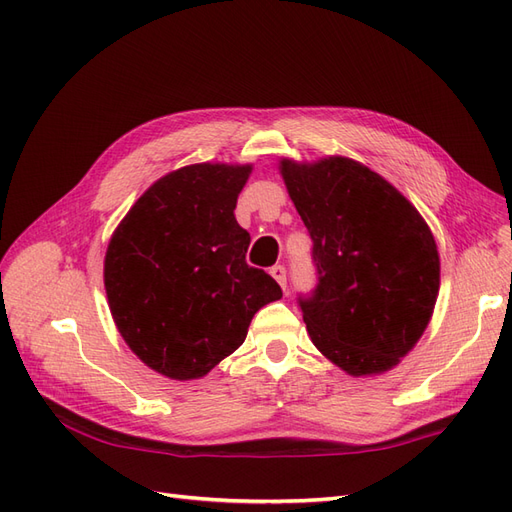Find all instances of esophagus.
<instances>
[{
    "instance_id": "esophagus-1",
    "label": "esophagus",
    "mask_w": 512,
    "mask_h": 512,
    "mask_svg": "<svg viewBox=\"0 0 512 512\" xmlns=\"http://www.w3.org/2000/svg\"><path fill=\"white\" fill-rule=\"evenodd\" d=\"M271 275L275 277V282L280 284L286 290V267L284 265H275L271 267Z\"/></svg>"
}]
</instances>
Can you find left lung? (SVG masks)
Segmentation results:
<instances>
[{
    "mask_svg": "<svg viewBox=\"0 0 512 512\" xmlns=\"http://www.w3.org/2000/svg\"><path fill=\"white\" fill-rule=\"evenodd\" d=\"M280 170L314 241L318 284L299 297L309 337L350 376L389 371L421 339L438 299L440 256L427 222L350 158L282 160Z\"/></svg>",
    "mask_w": 512,
    "mask_h": 512,
    "instance_id": "1",
    "label": "left lung"
}]
</instances>
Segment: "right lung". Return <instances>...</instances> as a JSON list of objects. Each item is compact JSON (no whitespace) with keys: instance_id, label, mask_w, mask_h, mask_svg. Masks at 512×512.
<instances>
[{"instance_id":"1","label":"right lung","mask_w":512,"mask_h":512,"mask_svg":"<svg viewBox=\"0 0 512 512\" xmlns=\"http://www.w3.org/2000/svg\"><path fill=\"white\" fill-rule=\"evenodd\" d=\"M250 164H192L158 179L108 243L104 288L113 320L147 367L194 380L235 352L260 307L282 299L269 273L245 262L237 224Z\"/></svg>"}]
</instances>
